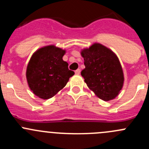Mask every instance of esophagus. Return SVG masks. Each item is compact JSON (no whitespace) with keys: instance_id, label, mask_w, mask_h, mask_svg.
Segmentation results:
<instances>
[{"instance_id":"esophagus-1","label":"esophagus","mask_w":149,"mask_h":149,"mask_svg":"<svg viewBox=\"0 0 149 149\" xmlns=\"http://www.w3.org/2000/svg\"><path fill=\"white\" fill-rule=\"evenodd\" d=\"M81 73V69H77L76 70H75V73H76V75H79Z\"/></svg>"}]
</instances>
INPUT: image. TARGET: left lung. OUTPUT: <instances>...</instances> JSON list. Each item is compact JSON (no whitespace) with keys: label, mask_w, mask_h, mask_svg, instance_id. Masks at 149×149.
Listing matches in <instances>:
<instances>
[{"label":"left lung","mask_w":149,"mask_h":149,"mask_svg":"<svg viewBox=\"0 0 149 149\" xmlns=\"http://www.w3.org/2000/svg\"><path fill=\"white\" fill-rule=\"evenodd\" d=\"M85 68L84 81L96 96L104 101L114 100L124 84V74L116 54L100 43H94L81 50Z\"/></svg>","instance_id":"8db88e82"}]
</instances>
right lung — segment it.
Masks as SVG:
<instances>
[{"label":"right lung","mask_w":149,"mask_h":149,"mask_svg":"<svg viewBox=\"0 0 149 149\" xmlns=\"http://www.w3.org/2000/svg\"><path fill=\"white\" fill-rule=\"evenodd\" d=\"M65 49L51 45L42 47L33 53L26 67L28 86L36 96L48 100L65 86L74 72L63 60Z\"/></svg>","instance_id":"add662e5"}]
</instances>
